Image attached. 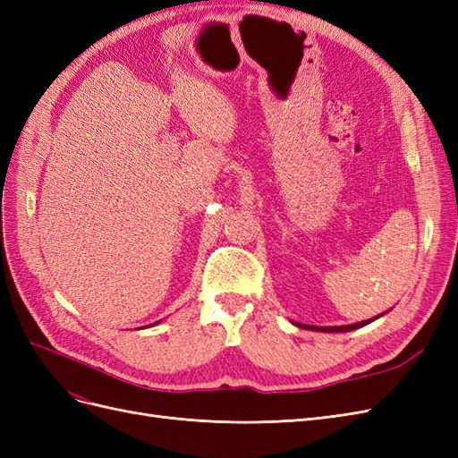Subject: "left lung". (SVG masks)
<instances>
[{"mask_svg": "<svg viewBox=\"0 0 458 458\" xmlns=\"http://www.w3.org/2000/svg\"><path fill=\"white\" fill-rule=\"evenodd\" d=\"M387 313V311H384ZM384 313L372 317V318H367V321H361V323H353V325H342V327H313V325H303V323H294L298 328H303V330H321V332H350V330H355V328H361L372 321H377L378 317H382Z\"/></svg>", "mask_w": 458, "mask_h": 458, "instance_id": "8db88e82", "label": "left lung"}]
</instances>
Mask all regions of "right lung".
Returning a JSON list of instances; mask_svg holds the SVG:
<instances>
[{
	"instance_id": "right-lung-1",
	"label": "right lung",
	"mask_w": 458,
	"mask_h": 458,
	"mask_svg": "<svg viewBox=\"0 0 458 458\" xmlns=\"http://www.w3.org/2000/svg\"><path fill=\"white\" fill-rule=\"evenodd\" d=\"M160 323V321H158ZM152 325H157V323H152ZM152 325H147V327H152Z\"/></svg>"
}]
</instances>
